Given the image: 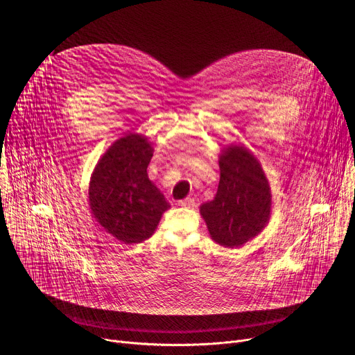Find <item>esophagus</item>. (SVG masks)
Masks as SVG:
<instances>
[{"mask_svg":"<svg viewBox=\"0 0 355 355\" xmlns=\"http://www.w3.org/2000/svg\"><path fill=\"white\" fill-rule=\"evenodd\" d=\"M178 205L184 207V208H193L195 207V199L188 196V198H185L182 200H178Z\"/></svg>","mask_w":355,"mask_h":355,"instance_id":"esophagus-1","label":"esophagus"}]
</instances>
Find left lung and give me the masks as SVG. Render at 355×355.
I'll return each instance as SVG.
<instances>
[{"label":"left lung","instance_id":"obj_1","mask_svg":"<svg viewBox=\"0 0 355 355\" xmlns=\"http://www.w3.org/2000/svg\"><path fill=\"white\" fill-rule=\"evenodd\" d=\"M219 168L218 192L199 211L214 241L223 247H240L270 220V184L260 162L243 146L223 148Z\"/></svg>","mask_w":355,"mask_h":355}]
</instances>
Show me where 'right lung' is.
<instances>
[{"label":"right lung","instance_id":"1","mask_svg":"<svg viewBox=\"0 0 355 355\" xmlns=\"http://www.w3.org/2000/svg\"><path fill=\"white\" fill-rule=\"evenodd\" d=\"M151 157L153 147L147 137L129 133L107 150L91 175V214L125 244L148 239L170 208L160 189L148 180Z\"/></svg>","mask_w":355,"mask_h":355}]
</instances>
